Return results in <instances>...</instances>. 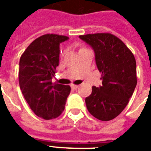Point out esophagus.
<instances>
[{
    "mask_svg": "<svg viewBox=\"0 0 151 151\" xmlns=\"http://www.w3.org/2000/svg\"><path fill=\"white\" fill-rule=\"evenodd\" d=\"M71 87H72L73 89H78L79 87V86L78 85H74V84H72V85H71Z\"/></svg>",
    "mask_w": 151,
    "mask_h": 151,
    "instance_id": "esophagus-1",
    "label": "esophagus"
}]
</instances>
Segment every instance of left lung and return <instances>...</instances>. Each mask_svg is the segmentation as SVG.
I'll list each match as a JSON object with an SVG mask.
<instances>
[{
	"mask_svg": "<svg viewBox=\"0 0 151 151\" xmlns=\"http://www.w3.org/2000/svg\"><path fill=\"white\" fill-rule=\"evenodd\" d=\"M91 47L102 86H93L85 99L90 113L98 120L108 121L123 111L137 86L136 60L121 40L110 33L80 35Z\"/></svg>",
	"mask_w": 151,
	"mask_h": 151,
	"instance_id": "1",
	"label": "left lung"
}]
</instances>
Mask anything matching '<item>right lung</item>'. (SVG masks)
Segmentation results:
<instances>
[{
  "label": "right lung",
  "mask_w": 151,
  "mask_h": 151,
  "mask_svg": "<svg viewBox=\"0 0 151 151\" xmlns=\"http://www.w3.org/2000/svg\"><path fill=\"white\" fill-rule=\"evenodd\" d=\"M68 40L65 35H43L27 47L20 58L22 93L34 113L44 120L62 113L71 91L69 86L52 82L59 65L60 43Z\"/></svg>",
  "instance_id": "right-lung-1"
}]
</instances>
